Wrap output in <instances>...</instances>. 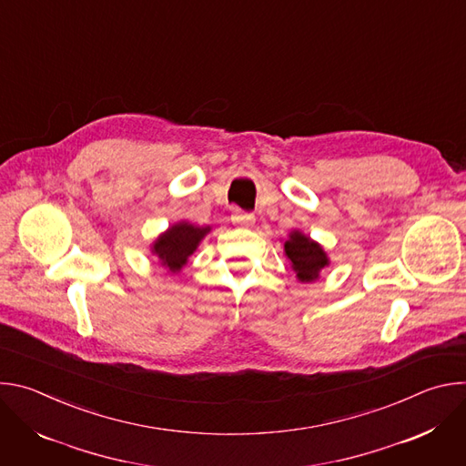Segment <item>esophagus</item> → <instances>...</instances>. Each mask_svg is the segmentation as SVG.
I'll return each mask as SVG.
<instances>
[{"label":"esophagus","mask_w":466,"mask_h":466,"mask_svg":"<svg viewBox=\"0 0 466 466\" xmlns=\"http://www.w3.org/2000/svg\"><path fill=\"white\" fill-rule=\"evenodd\" d=\"M256 218L252 214H247V212H241V210H236L232 214V223L239 228H250L254 225Z\"/></svg>","instance_id":"1"}]
</instances>
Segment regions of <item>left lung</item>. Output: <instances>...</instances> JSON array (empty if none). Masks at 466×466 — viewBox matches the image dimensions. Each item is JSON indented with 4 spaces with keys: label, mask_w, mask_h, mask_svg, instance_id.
Wrapping results in <instances>:
<instances>
[{
    "label": "left lung",
    "mask_w": 466,
    "mask_h": 466,
    "mask_svg": "<svg viewBox=\"0 0 466 466\" xmlns=\"http://www.w3.org/2000/svg\"><path fill=\"white\" fill-rule=\"evenodd\" d=\"M284 256L288 258L297 280L302 284L319 280L322 269L329 265V258L322 245L299 228L291 230L284 241Z\"/></svg>",
    "instance_id": "8db88e82"
}]
</instances>
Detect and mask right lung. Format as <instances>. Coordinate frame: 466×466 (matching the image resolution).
Masks as SVG:
<instances>
[{"instance_id": "right-lung-1", "label": "right lung", "mask_w": 466, "mask_h": 466, "mask_svg": "<svg viewBox=\"0 0 466 466\" xmlns=\"http://www.w3.org/2000/svg\"><path fill=\"white\" fill-rule=\"evenodd\" d=\"M210 230L212 227H197L189 221H177L151 243V254L157 256L158 263L167 273L178 275Z\"/></svg>"}]
</instances>
